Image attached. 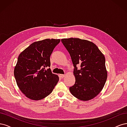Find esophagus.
I'll list each match as a JSON object with an SVG mask.
<instances>
[{
  "label": "esophagus",
  "instance_id": "1",
  "mask_svg": "<svg viewBox=\"0 0 127 127\" xmlns=\"http://www.w3.org/2000/svg\"><path fill=\"white\" fill-rule=\"evenodd\" d=\"M59 76V77L61 78H64V75L63 74H60Z\"/></svg>",
  "mask_w": 127,
  "mask_h": 127
}]
</instances>
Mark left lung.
Segmentation results:
<instances>
[{"label": "left lung", "mask_w": 127, "mask_h": 127, "mask_svg": "<svg viewBox=\"0 0 127 127\" xmlns=\"http://www.w3.org/2000/svg\"><path fill=\"white\" fill-rule=\"evenodd\" d=\"M74 66L75 83L69 87L71 94L87 101L100 93L107 77L104 55L92 42L79 38L61 39ZM79 65L81 69H77Z\"/></svg>", "instance_id": "8db88e82"}]
</instances>
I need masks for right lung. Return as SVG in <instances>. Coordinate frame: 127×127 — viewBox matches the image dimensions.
Here are the masks:
<instances>
[{
    "label": "right lung",
    "instance_id": "obj_1",
    "mask_svg": "<svg viewBox=\"0 0 127 127\" xmlns=\"http://www.w3.org/2000/svg\"><path fill=\"white\" fill-rule=\"evenodd\" d=\"M60 39H47L33 42L18 56L14 68L17 85L26 96L40 100L50 94L59 81L52 74L50 57Z\"/></svg>",
    "mask_w": 127,
    "mask_h": 127
}]
</instances>
